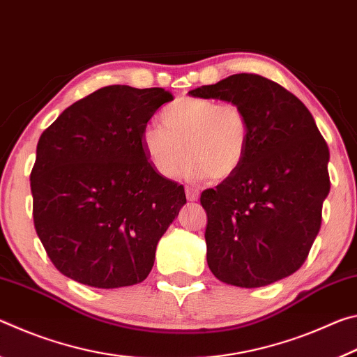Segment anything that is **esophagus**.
<instances>
[{"label": "esophagus", "mask_w": 357, "mask_h": 357, "mask_svg": "<svg viewBox=\"0 0 357 357\" xmlns=\"http://www.w3.org/2000/svg\"><path fill=\"white\" fill-rule=\"evenodd\" d=\"M185 197L187 200L189 202H197L198 198H200V192H198V189H195V187H185Z\"/></svg>", "instance_id": "34e87169"}]
</instances>
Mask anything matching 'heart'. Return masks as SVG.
<instances>
[{"label":"heart","instance_id":"obj_1","mask_svg":"<svg viewBox=\"0 0 357 357\" xmlns=\"http://www.w3.org/2000/svg\"><path fill=\"white\" fill-rule=\"evenodd\" d=\"M164 128L149 124L142 143L154 170L172 178L187 157L184 174L197 181H222L238 170L249 151L250 123L234 102L179 98L160 112Z\"/></svg>","mask_w":357,"mask_h":357}]
</instances>
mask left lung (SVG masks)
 I'll return each instance as SVG.
<instances>
[{
    "label": "left lung",
    "instance_id": "8db88e82",
    "mask_svg": "<svg viewBox=\"0 0 357 357\" xmlns=\"http://www.w3.org/2000/svg\"><path fill=\"white\" fill-rule=\"evenodd\" d=\"M189 94L234 102L250 123L243 165L200 198L211 273L241 288L285 279L309 255L331 189L329 148L315 119L294 94L255 74L229 75Z\"/></svg>",
    "mask_w": 357,
    "mask_h": 357
}]
</instances>
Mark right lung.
Segmentation results:
<instances>
[{"label": "right lung", "instance_id": "right-lung-1", "mask_svg": "<svg viewBox=\"0 0 357 357\" xmlns=\"http://www.w3.org/2000/svg\"><path fill=\"white\" fill-rule=\"evenodd\" d=\"M164 88H100L42 132L31 172L36 233L59 273L94 288L146 279L155 247L185 204L142 143Z\"/></svg>", "mask_w": 357, "mask_h": 357}]
</instances>
